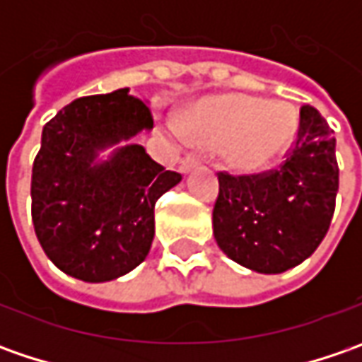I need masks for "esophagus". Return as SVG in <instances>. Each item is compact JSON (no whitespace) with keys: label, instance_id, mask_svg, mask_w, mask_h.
I'll use <instances>...</instances> for the list:
<instances>
[{"label":"esophagus","instance_id":"1","mask_svg":"<svg viewBox=\"0 0 362 362\" xmlns=\"http://www.w3.org/2000/svg\"><path fill=\"white\" fill-rule=\"evenodd\" d=\"M197 165H199V159H197V157H185V159L179 163V171H181V173H189V171H191L193 167H197Z\"/></svg>","mask_w":362,"mask_h":362}]
</instances>
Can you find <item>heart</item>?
Listing matches in <instances>:
<instances>
[{"label":"heart","instance_id":"b5f03b06","mask_svg":"<svg viewBox=\"0 0 362 362\" xmlns=\"http://www.w3.org/2000/svg\"><path fill=\"white\" fill-rule=\"evenodd\" d=\"M296 129V117L284 103H262L256 96L226 94L209 98L183 120L175 134L202 145L228 141V159L240 171H257L284 151Z\"/></svg>","mask_w":362,"mask_h":362}]
</instances>
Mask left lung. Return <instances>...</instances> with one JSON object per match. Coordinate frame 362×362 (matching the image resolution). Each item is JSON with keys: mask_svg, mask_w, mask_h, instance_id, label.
Returning a JSON list of instances; mask_svg holds the SVG:
<instances>
[{"mask_svg": "<svg viewBox=\"0 0 362 362\" xmlns=\"http://www.w3.org/2000/svg\"><path fill=\"white\" fill-rule=\"evenodd\" d=\"M332 129L310 105L278 169L252 175L219 171L214 235L221 252L259 274L302 264L325 240L337 203L339 163Z\"/></svg>", "mask_w": 362, "mask_h": 362, "instance_id": "left-lung-1", "label": "left lung"}]
</instances>
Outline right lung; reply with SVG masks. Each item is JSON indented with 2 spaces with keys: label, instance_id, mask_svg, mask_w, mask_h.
Instances as JSON below:
<instances>
[{
  "label": "right lung",
  "instance_id": "add662e5",
  "mask_svg": "<svg viewBox=\"0 0 362 362\" xmlns=\"http://www.w3.org/2000/svg\"><path fill=\"white\" fill-rule=\"evenodd\" d=\"M127 88L82 96L46 122L32 167V221L46 256L68 276L108 282L136 268L155 235V203L181 181L141 145L94 163L96 151L153 129Z\"/></svg>",
  "mask_w": 362,
  "mask_h": 362
}]
</instances>
